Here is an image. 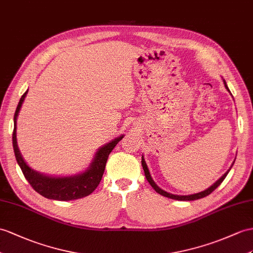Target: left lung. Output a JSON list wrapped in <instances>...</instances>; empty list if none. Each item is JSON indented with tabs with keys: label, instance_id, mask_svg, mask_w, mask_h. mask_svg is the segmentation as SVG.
<instances>
[{
	"label": "left lung",
	"instance_id": "1",
	"mask_svg": "<svg viewBox=\"0 0 253 253\" xmlns=\"http://www.w3.org/2000/svg\"><path fill=\"white\" fill-rule=\"evenodd\" d=\"M223 82H224V80H223ZM224 84H225V88L227 89V91H230L229 88H227V85H226V83H225V82H224ZM141 165H143V169H144V171H145V176H146V178H147L148 182H149L150 186H151L153 189H155L156 192H158L159 194H161V195H163V196H166V198H169V199H173V200H177V201H194V200H199V199H202V198H205V196L211 194V193L212 192V191H214L215 189H217V188L220 186V183L224 180V178L226 177L227 174H229V171H230V169H230L229 170H227L226 173H225L222 177H221L219 180L215 181L211 188H208L207 190L203 191V192L196 193V194H192V195H175V194H170V193L165 192V191H163L162 189H160V188L157 186V184L155 183V181L152 180V178H151L150 173H149V169H148L147 165H146V162H145V160H144L143 157H141ZM231 168H232V166H231Z\"/></svg>",
	"mask_w": 253,
	"mask_h": 253
}]
</instances>
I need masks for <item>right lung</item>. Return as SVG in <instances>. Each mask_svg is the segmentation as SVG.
<instances>
[{"label":"right lung","mask_w":253,"mask_h":253,"mask_svg":"<svg viewBox=\"0 0 253 253\" xmlns=\"http://www.w3.org/2000/svg\"><path fill=\"white\" fill-rule=\"evenodd\" d=\"M28 93L26 91L21 96L19 103H18L17 109L14 115V132H13V147L15 157L18 164H19L22 173L26 177L36 192L44 196L46 199L57 200V201H72L82 199L91 194L97 188L98 183L102 180V177L105 169V165L109 153L115 148V146L123 138V135L118 138L110 141L109 144L103 146L100 150L96 152V156L91 163L90 168L78 176L74 177H48L44 176L38 171L31 169L27 163L22 159L20 151L18 149L16 140V120L18 113H19L22 102Z\"/></svg>","instance_id":"obj_1"}]
</instances>
